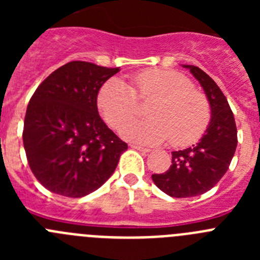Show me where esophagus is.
<instances>
[{"instance_id":"1","label":"esophagus","mask_w":260,"mask_h":260,"mask_svg":"<svg viewBox=\"0 0 260 260\" xmlns=\"http://www.w3.org/2000/svg\"><path fill=\"white\" fill-rule=\"evenodd\" d=\"M130 147H132V148H134V150L141 151V152H144V153H148V152H151V150H150V148H146V147L138 146V144H130Z\"/></svg>"}]
</instances>
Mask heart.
Instances as JSON below:
<instances>
[{"mask_svg": "<svg viewBox=\"0 0 260 260\" xmlns=\"http://www.w3.org/2000/svg\"><path fill=\"white\" fill-rule=\"evenodd\" d=\"M152 100L148 120L128 121L137 102ZM100 113L128 141L160 144L171 139L174 147L198 141L207 128L211 107L207 96L194 88L187 77L169 69H148L132 78V87L121 79L108 80L98 95Z\"/></svg>", "mask_w": 260, "mask_h": 260, "instance_id": "b5f03b06", "label": "heart"}]
</instances>
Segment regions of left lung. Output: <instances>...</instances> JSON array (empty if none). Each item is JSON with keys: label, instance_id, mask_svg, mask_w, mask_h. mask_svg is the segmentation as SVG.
Masks as SVG:
<instances>
[{"label": "left lung", "instance_id": "obj_1", "mask_svg": "<svg viewBox=\"0 0 260 260\" xmlns=\"http://www.w3.org/2000/svg\"><path fill=\"white\" fill-rule=\"evenodd\" d=\"M183 68L203 87L212 117L198 143L172 152L171 168L165 173L152 174L155 185L173 198H191L212 189L228 171L237 147L236 121L221 89L198 66Z\"/></svg>", "mask_w": 260, "mask_h": 260}]
</instances>
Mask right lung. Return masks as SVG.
Returning <instances> with one entry per match:
<instances>
[{
  "label": "right lung",
  "instance_id": "1",
  "mask_svg": "<svg viewBox=\"0 0 260 260\" xmlns=\"http://www.w3.org/2000/svg\"><path fill=\"white\" fill-rule=\"evenodd\" d=\"M118 71L71 61L53 71L32 95L23 144L32 173L49 191L68 198L95 191L127 150L98 112L99 91Z\"/></svg>",
  "mask_w": 260,
  "mask_h": 260
}]
</instances>
